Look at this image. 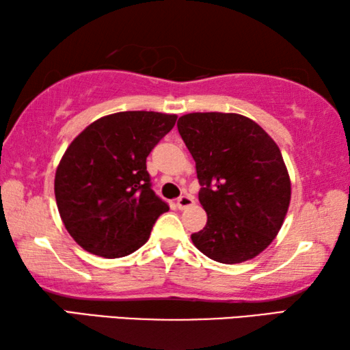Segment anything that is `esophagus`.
Returning a JSON list of instances; mask_svg holds the SVG:
<instances>
[{"label":"esophagus","instance_id":"34e87169","mask_svg":"<svg viewBox=\"0 0 350 350\" xmlns=\"http://www.w3.org/2000/svg\"><path fill=\"white\" fill-rule=\"evenodd\" d=\"M193 203V198L191 196H181L178 200H176V208L178 209H186L189 206H192Z\"/></svg>","mask_w":350,"mask_h":350}]
</instances>
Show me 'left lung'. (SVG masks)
Segmentation results:
<instances>
[{"label":"left lung","instance_id":"left-lung-1","mask_svg":"<svg viewBox=\"0 0 350 350\" xmlns=\"http://www.w3.org/2000/svg\"><path fill=\"white\" fill-rule=\"evenodd\" d=\"M176 127L196 161L198 200L208 214L191 236L193 245L220 263L253 259L278 236L290 204L276 142L236 113H189Z\"/></svg>","mask_w":350,"mask_h":350}]
</instances>
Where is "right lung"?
Masks as SVG:
<instances>
[{
    "instance_id": "add662e5",
    "label": "right lung",
    "mask_w": 350,
    "mask_h": 350,
    "mask_svg": "<svg viewBox=\"0 0 350 350\" xmlns=\"http://www.w3.org/2000/svg\"><path fill=\"white\" fill-rule=\"evenodd\" d=\"M175 114L121 111L88 125L55 172L63 225L88 253L116 259L141 248L169 204L152 189L146 159Z\"/></svg>"
}]
</instances>
